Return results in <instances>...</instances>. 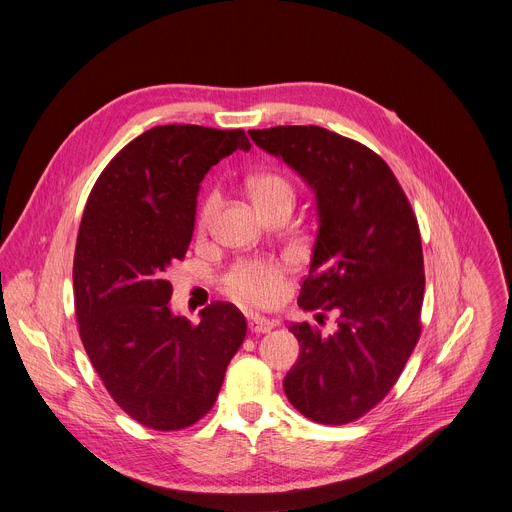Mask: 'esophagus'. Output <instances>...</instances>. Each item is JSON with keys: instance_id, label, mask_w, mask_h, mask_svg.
Instances as JSON below:
<instances>
[{"instance_id": "1", "label": "esophagus", "mask_w": 512, "mask_h": 512, "mask_svg": "<svg viewBox=\"0 0 512 512\" xmlns=\"http://www.w3.org/2000/svg\"><path fill=\"white\" fill-rule=\"evenodd\" d=\"M274 326H277V324H274V320H268V318H262V316H252L248 320V328L254 334H268Z\"/></svg>"}]
</instances>
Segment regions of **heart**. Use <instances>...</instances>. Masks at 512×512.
<instances>
[{"instance_id": "heart-1", "label": "heart", "mask_w": 512, "mask_h": 512, "mask_svg": "<svg viewBox=\"0 0 512 512\" xmlns=\"http://www.w3.org/2000/svg\"><path fill=\"white\" fill-rule=\"evenodd\" d=\"M244 188H246V194L250 196V201L262 215L285 205L291 207L293 196H295L291 182L285 176L274 174V172H260L246 178ZM215 209H217L215 196H209L199 213L201 229H205L211 223ZM225 285H227V291L238 299H244L256 305H268L272 301H277L281 295L283 272L279 264L250 260L235 266L227 274Z\"/></svg>"}]
</instances>
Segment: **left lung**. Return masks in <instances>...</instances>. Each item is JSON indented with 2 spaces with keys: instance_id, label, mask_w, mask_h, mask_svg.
I'll return each instance as SVG.
<instances>
[{
  "instance_id": "obj_1",
  "label": "left lung",
  "mask_w": 512,
  "mask_h": 512,
  "mask_svg": "<svg viewBox=\"0 0 512 512\" xmlns=\"http://www.w3.org/2000/svg\"><path fill=\"white\" fill-rule=\"evenodd\" d=\"M248 133L316 194L318 238L297 303L338 316L328 336L307 322L289 324L299 359L285 375V393L313 422H352L387 396L420 336L418 221L396 176L369 147L316 125Z\"/></svg>"
}]
</instances>
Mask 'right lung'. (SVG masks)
Instances as JSON below:
<instances>
[{
    "mask_svg": "<svg viewBox=\"0 0 512 512\" xmlns=\"http://www.w3.org/2000/svg\"><path fill=\"white\" fill-rule=\"evenodd\" d=\"M250 147L240 129L153 127L112 157L88 196L73 258L80 336L112 400L147 428L201 420L246 338L231 303H211L196 326L176 316L166 272L190 246L205 174Z\"/></svg>",
    "mask_w": 512,
    "mask_h": 512,
    "instance_id": "obj_1",
    "label": "right lung"
}]
</instances>
